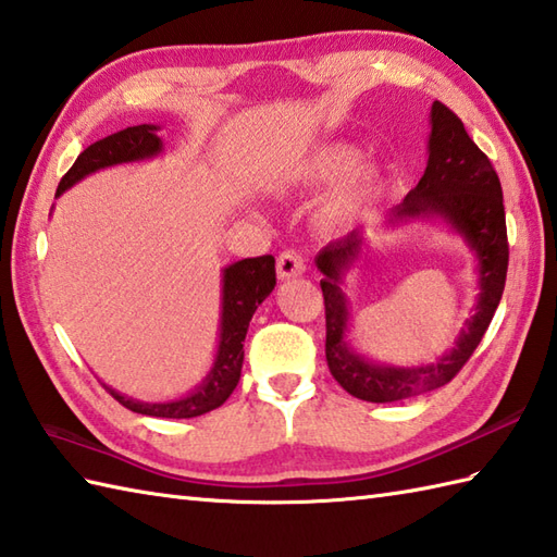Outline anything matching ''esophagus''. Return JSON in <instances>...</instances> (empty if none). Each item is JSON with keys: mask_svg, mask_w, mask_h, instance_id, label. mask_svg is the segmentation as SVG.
<instances>
[{"mask_svg": "<svg viewBox=\"0 0 557 557\" xmlns=\"http://www.w3.org/2000/svg\"><path fill=\"white\" fill-rule=\"evenodd\" d=\"M306 272V260L297 251H282L277 258V277L280 280H289V277H299Z\"/></svg>", "mask_w": 557, "mask_h": 557, "instance_id": "esophagus-1", "label": "esophagus"}]
</instances>
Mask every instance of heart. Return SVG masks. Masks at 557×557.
Wrapping results in <instances>:
<instances>
[{
  "label": "heart",
  "mask_w": 557,
  "mask_h": 557,
  "mask_svg": "<svg viewBox=\"0 0 557 557\" xmlns=\"http://www.w3.org/2000/svg\"><path fill=\"white\" fill-rule=\"evenodd\" d=\"M359 150L345 144H333L313 150L297 170H294V182L301 186H323L335 182L342 175L343 180L330 191L321 208V222L327 227H339L349 222L357 212L373 203L383 194V174L375 168H354L359 162ZM350 174L347 175L346 172Z\"/></svg>",
  "instance_id": "heart-1"
}]
</instances>
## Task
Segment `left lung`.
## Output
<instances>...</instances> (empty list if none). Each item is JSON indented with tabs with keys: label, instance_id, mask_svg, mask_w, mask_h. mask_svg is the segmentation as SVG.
Masks as SVG:
<instances>
[{
	"label": "left lung",
	"instance_id": "left-lung-1",
	"mask_svg": "<svg viewBox=\"0 0 557 557\" xmlns=\"http://www.w3.org/2000/svg\"><path fill=\"white\" fill-rule=\"evenodd\" d=\"M425 218H441L457 234L465 236V242L479 258L481 287L474 315L459 333L455 347L435 363H373L345 342L349 306L345 292H342V282H345V272H349L363 251V232L354 230L342 239L330 242L315 258L318 270L323 272L325 359L330 373L349 395L363 401L385 405V401L417 397L447 385L486 335L505 289L510 246H507L500 180L486 152L469 138L459 116L437 100L431 108L425 172L417 188H411L407 198L389 210V222Z\"/></svg>",
	"mask_w": 557,
	"mask_h": 557
}]
</instances>
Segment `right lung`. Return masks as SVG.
Listing matches in <instances>:
<instances>
[{
    "mask_svg": "<svg viewBox=\"0 0 557 557\" xmlns=\"http://www.w3.org/2000/svg\"><path fill=\"white\" fill-rule=\"evenodd\" d=\"M162 152V140L158 136L156 124H138L122 128L108 138H100L88 146L71 164V170L62 176L57 186V196L66 188L81 182L98 170L112 168V164L136 162L156 158ZM275 289V258L258 256L244 258L222 270V318H220V345L206 381L194 393L172 401H138L134 397H124L116 389L108 387V393L120 401L122 407L136 413L160 419H194L200 413L222 407L227 397L234 393L242 375L244 363V339L246 330L256 309L268 294Z\"/></svg>",
    "mask_w": 557,
    "mask_h": 557,
    "instance_id": "right-lung-1",
    "label": "right lung"
}]
</instances>
